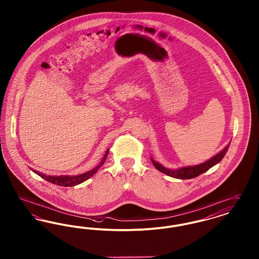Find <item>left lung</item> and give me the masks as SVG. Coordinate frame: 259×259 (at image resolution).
Here are the masks:
<instances>
[{"label": "left lung", "instance_id": "1", "mask_svg": "<svg viewBox=\"0 0 259 259\" xmlns=\"http://www.w3.org/2000/svg\"><path fill=\"white\" fill-rule=\"evenodd\" d=\"M230 144H228L225 148L221 150L219 153H217L214 156L209 158V160L205 161L201 164L198 165H190V166H184L178 169H169L164 167L159 162H156L152 157L150 160L152 161L153 166L160 172L166 174L167 176H170L175 179H180V180H189L196 178L199 175L203 172H207L211 167L217 165L222 160V158L225 156L228 148H229Z\"/></svg>", "mask_w": 259, "mask_h": 259}]
</instances>
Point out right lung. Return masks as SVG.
<instances>
[{"instance_id":"1","label":"right lung","mask_w":259,"mask_h":259,"mask_svg":"<svg viewBox=\"0 0 259 259\" xmlns=\"http://www.w3.org/2000/svg\"><path fill=\"white\" fill-rule=\"evenodd\" d=\"M108 154H109V148L106 150V153H105L104 157L102 158V160L100 161V163H99L96 167H94L93 169H91L88 172L79 174V175H75V176H67V175H65V176H48L46 174H42V172H38V171H36V170H33L31 168L30 169L33 172H36L39 177H41L42 179H45L46 181L50 182V183L53 184V185H60V186H65V187H67V186H74V185H79V184L85 182L89 178H91L94 174H96V172L101 168V166L105 163Z\"/></svg>"}]
</instances>
